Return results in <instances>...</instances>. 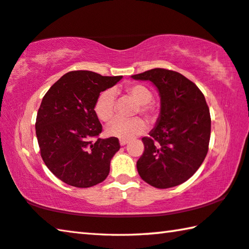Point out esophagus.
Here are the masks:
<instances>
[{
	"label": "esophagus",
	"mask_w": 249,
	"mask_h": 249,
	"mask_svg": "<svg viewBox=\"0 0 249 249\" xmlns=\"http://www.w3.org/2000/svg\"><path fill=\"white\" fill-rule=\"evenodd\" d=\"M126 144H128V141L127 140H121L120 141V145L121 146H125Z\"/></svg>",
	"instance_id": "obj_1"
}]
</instances>
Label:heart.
<instances>
[{
    "instance_id": "obj_1",
    "label": "heart",
    "mask_w": 249,
    "mask_h": 249,
    "mask_svg": "<svg viewBox=\"0 0 249 249\" xmlns=\"http://www.w3.org/2000/svg\"><path fill=\"white\" fill-rule=\"evenodd\" d=\"M127 94L140 104V112L147 116H153L155 107L149 104L153 94L148 88L141 84L129 86L126 89ZM115 95L112 90H105L95 101L94 112L101 121L107 122L114 115ZM147 128L146 122L142 117H134L130 120L114 119L107 124L105 132L111 137H117L121 140H129L137 135L145 132Z\"/></svg>"
}]
</instances>
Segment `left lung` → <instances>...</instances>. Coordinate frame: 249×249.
<instances>
[{
	"label": "left lung",
	"instance_id": "1",
	"mask_svg": "<svg viewBox=\"0 0 249 249\" xmlns=\"http://www.w3.org/2000/svg\"><path fill=\"white\" fill-rule=\"evenodd\" d=\"M150 81L160 96V113L136 163L141 178L158 189L179 185L196 174L209 149L211 116L195 83L176 71L156 68L132 75Z\"/></svg>",
	"mask_w": 249,
	"mask_h": 249
}]
</instances>
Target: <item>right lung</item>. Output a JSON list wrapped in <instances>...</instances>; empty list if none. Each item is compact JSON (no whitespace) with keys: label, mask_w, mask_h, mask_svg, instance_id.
<instances>
[{"label":"right lung","mask_w":249,"mask_h":249,"mask_svg":"<svg viewBox=\"0 0 249 249\" xmlns=\"http://www.w3.org/2000/svg\"><path fill=\"white\" fill-rule=\"evenodd\" d=\"M121 79L122 75L70 71L43 98L35 124L40 155L48 169L65 183L90 188L108 176L111 159L121 146L116 137H99L102 125L94 105L101 92Z\"/></svg>","instance_id":"1"}]
</instances>
